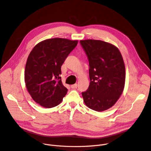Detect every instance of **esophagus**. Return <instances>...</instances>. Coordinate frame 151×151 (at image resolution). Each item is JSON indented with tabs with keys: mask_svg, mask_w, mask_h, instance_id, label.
Segmentation results:
<instances>
[{
	"mask_svg": "<svg viewBox=\"0 0 151 151\" xmlns=\"http://www.w3.org/2000/svg\"><path fill=\"white\" fill-rule=\"evenodd\" d=\"M77 87H78V84H75L71 85V87L72 88H77Z\"/></svg>",
	"mask_w": 151,
	"mask_h": 151,
	"instance_id": "obj_1",
	"label": "esophagus"
}]
</instances>
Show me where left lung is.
Returning a JSON list of instances; mask_svg holds the SVG:
<instances>
[{
	"label": "left lung",
	"instance_id": "obj_1",
	"mask_svg": "<svg viewBox=\"0 0 151 151\" xmlns=\"http://www.w3.org/2000/svg\"><path fill=\"white\" fill-rule=\"evenodd\" d=\"M89 63L90 85L82 92L86 105L101 112L113 106L123 93L125 66L119 50L99 40L80 41Z\"/></svg>",
	"mask_w": 151,
	"mask_h": 151
}]
</instances>
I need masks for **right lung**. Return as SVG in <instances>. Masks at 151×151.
<instances>
[{"mask_svg":"<svg viewBox=\"0 0 151 151\" xmlns=\"http://www.w3.org/2000/svg\"><path fill=\"white\" fill-rule=\"evenodd\" d=\"M78 42L53 38L39 42L33 48L25 65V82L35 102L46 108L61 103L68 90L60 77L61 68Z\"/></svg>","mask_w":151,"mask_h":151,"instance_id":"1","label":"right lung"}]
</instances>
